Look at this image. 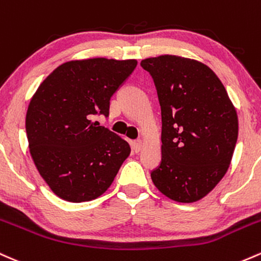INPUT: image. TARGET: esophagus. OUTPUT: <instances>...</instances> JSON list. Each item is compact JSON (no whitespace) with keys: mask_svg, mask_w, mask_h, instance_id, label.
Segmentation results:
<instances>
[{"mask_svg":"<svg viewBox=\"0 0 261 261\" xmlns=\"http://www.w3.org/2000/svg\"><path fill=\"white\" fill-rule=\"evenodd\" d=\"M142 145H144L142 140H136V141H134V144H133L134 151H135V152H139V151L142 148Z\"/></svg>","mask_w":261,"mask_h":261,"instance_id":"esophagus-1","label":"esophagus"}]
</instances>
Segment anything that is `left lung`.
I'll use <instances>...</instances> for the list:
<instances>
[{"label": "left lung", "mask_w": 261, "mask_h": 261, "mask_svg": "<svg viewBox=\"0 0 261 261\" xmlns=\"http://www.w3.org/2000/svg\"><path fill=\"white\" fill-rule=\"evenodd\" d=\"M161 105L162 160L153 185L181 203L202 199L227 173L238 139V115L218 76L205 64L178 56L141 62Z\"/></svg>", "instance_id": "left-lung-1"}]
</instances>
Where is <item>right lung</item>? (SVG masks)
Segmentation results:
<instances>
[{
  "mask_svg": "<svg viewBox=\"0 0 261 261\" xmlns=\"http://www.w3.org/2000/svg\"><path fill=\"white\" fill-rule=\"evenodd\" d=\"M135 59L70 61L47 76L25 115L30 152L42 178L68 202L98 198L113 183L130 145L94 116L136 68Z\"/></svg>",
  "mask_w": 261,
  "mask_h": 261,
  "instance_id": "obj_1",
  "label": "right lung"
}]
</instances>
